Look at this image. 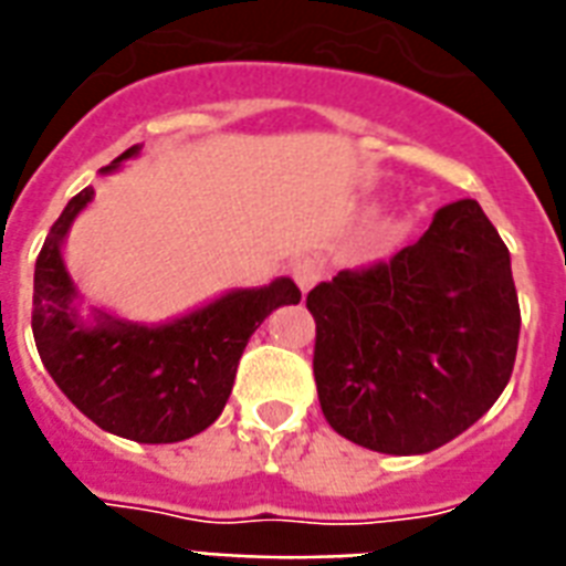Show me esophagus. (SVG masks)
Listing matches in <instances>:
<instances>
[{
	"label": "esophagus",
	"instance_id": "34e87169",
	"mask_svg": "<svg viewBox=\"0 0 566 566\" xmlns=\"http://www.w3.org/2000/svg\"><path fill=\"white\" fill-rule=\"evenodd\" d=\"M319 279H323V264L314 261V258H300V261L293 264V282L300 284L302 291H311Z\"/></svg>",
	"mask_w": 566,
	"mask_h": 566
}]
</instances>
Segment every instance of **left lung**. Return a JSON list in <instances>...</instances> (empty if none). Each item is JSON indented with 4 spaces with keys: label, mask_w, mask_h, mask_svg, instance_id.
Instances as JSON below:
<instances>
[{
    "label": "left lung",
    "mask_w": 566,
    "mask_h": 566,
    "mask_svg": "<svg viewBox=\"0 0 566 566\" xmlns=\"http://www.w3.org/2000/svg\"><path fill=\"white\" fill-rule=\"evenodd\" d=\"M314 381L328 426L358 447L422 455L467 431L509 385L520 302L509 247L475 199L434 211L390 261L308 293Z\"/></svg>",
    "instance_id": "8db88e82"
}]
</instances>
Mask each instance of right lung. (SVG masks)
Listing matches in <instances>:
<instances>
[{"label":"right lung","instance_id":"add662e5","mask_svg":"<svg viewBox=\"0 0 566 566\" xmlns=\"http://www.w3.org/2000/svg\"><path fill=\"white\" fill-rule=\"evenodd\" d=\"M132 146L117 161L137 155ZM93 199L75 193L49 229L34 264L31 332L40 361L66 399L99 429L137 443H179L205 431L226 408L249 337L279 305H296L291 279L231 291L188 317L149 328L99 314L96 326L75 317V287L61 261L70 222Z\"/></svg>","mask_w":566,"mask_h":566}]
</instances>
